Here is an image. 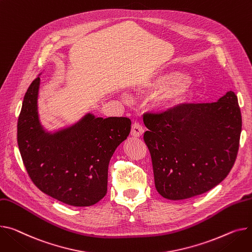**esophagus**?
<instances>
[{"mask_svg": "<svg viewBox=\"0 0 252 252\" xmlns=\"http://www.w3.org/2000/svg\"><path fill=\"white\" fill-rule=\"evenodd\" d=\"M144 128L140 123H133L130 129V135L135 138H140L143 136Z\"/></svg>", "mask_w": 252, "mask_h": 252, "instance_id": "1", "label": "esophagus"}]
</instances>
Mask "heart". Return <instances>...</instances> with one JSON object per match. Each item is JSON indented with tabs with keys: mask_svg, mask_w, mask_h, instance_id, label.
<instances>
[{
	"mask_svg": "<svg viewBox=\"0 0 252 252\" xmlns=\"http://www.w3.org/2000/svg\"><path fill=\"white\" fill-rule=\"evenodd\" d=\"M189 75L183 72H171L147 80L139 84L140 93L159 92L155 105L161 112H169L187 103L191 95Z\"/></svg>",
	"mask_w": 252,
	"mask_h": 252,
	"instance_id": "obj_1",
	"label": "heart"
}]
</instances>
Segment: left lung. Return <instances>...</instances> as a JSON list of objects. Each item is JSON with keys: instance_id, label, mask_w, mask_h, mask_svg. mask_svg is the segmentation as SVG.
Returning a JSON list of instances; mask_svg holds the SVG:
<instances>
[{"instance_id": "8db88e82", "label": "left lung", "mask_w": 252, "mask_h": 252, "mask_svg": "<svg viewBox=\"0 0 252 252\" xmlns=\"http://www.w3.org/2000/svg\"><path fill=\"white\" fill-rule=\"evenodd\" d=\"M144 124L155 187L165 198L186 199L207 192L226 178L236 160L242 120L233 91L217 102L147 113Z\"/></svg>"}]
</instances>
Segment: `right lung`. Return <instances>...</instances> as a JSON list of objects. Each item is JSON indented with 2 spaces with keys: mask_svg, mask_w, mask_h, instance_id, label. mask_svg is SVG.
Segmentation results:
<instances>
[{
  "mask_svg": "<svg viewBox=\"0 0 252 252\" xmlns=\"http://www.w3.org/2000/svg\"><path fill=\"white\" fill-rule=\"evenodd\" d=\"M40 78L25 93L17 125V142L27 173L45 194L74 207H89L107 192L108 164L129 135L127 117H95L47 132L40 125L37 98Z\"/></svg>",
  "mask_w": 252,
  "mask_h": 252,
  "instance_id": "right-lung-1",
  "label": "right lung"
}]
</instances>
